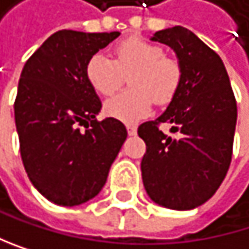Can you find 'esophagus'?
<instances>
[{
	"label": "esophagus",
	"instance_id": "34e87169",
	"mask_svg": "<svg viewBox=\"0 0 249 249\" xmlns=\"http://www.w3.org/2000/svg\"><path fill=\"white\" fill-rule=\"evenodd\" d=\"M126 129H127V133H129L130 136L136 133V126H135V124H127Z\"/></svg>",
	"mask_w": 249,
	"mask_h": 249
}]
</instances>
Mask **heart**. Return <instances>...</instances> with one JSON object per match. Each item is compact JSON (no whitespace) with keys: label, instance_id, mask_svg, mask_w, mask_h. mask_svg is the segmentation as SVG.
Wrapping results in <instances>:
<instances>
[{"label":"heart","instance_id":"1","mask_svg":"<svg viewBox=\"0 0 249 249\" xmlns=\"http://www.w3.org/2000/svg\"><path fill=\"white\" fill-rule=\"evenodd\" d=\"M130 75V90L109 98L104 111L108 117L126 123L144 119L153 107L168 105L178 95L182 84V67L168 57L165 49L138 36H130L114 47V60L95 53L86 64V77L95 92L113 95Z\"/></svg>","mask_w":249,"mask_h":249}]
</instances>
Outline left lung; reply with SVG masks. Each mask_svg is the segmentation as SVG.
I'll use <instances>...</instances> for the list:
<instances>
[{
  "instance_id": "obj_1",
  "label": "left lung",
  "mask_w": 249,
  "mask_h": 249,
  "mask_svg": "<svg viewBox=\"0 0 249 249\" xmlns=\"http://www.w3.org/2000/svg\"><path fill=\"white\" fill-rule=\"evenodd\" d=\"M153 41L174 49L182 84L166 111L138 127L147 151L141 161L150 199L169 209H193L214 196L231 161L238 108L221 57L182 26L157 31ZM171 123L177 139L158 129Z\"/></svg>"
}]
</instances>
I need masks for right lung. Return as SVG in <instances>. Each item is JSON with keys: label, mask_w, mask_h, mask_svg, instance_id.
<instances>
[{"label": "right lung", "mask_w": 249, "mask_h": 249, "mask_svg": "<svg viewBox=\"0 0 249 249\" xmlns=\"http://www.w3.org/2000/svg\"><path fill=\"white\" fill-rule=\"evenodd\" d=\"M119 35L57 31L22 70L15 101L22 161L34 187L56 205L95 197L126 141L122 122L96 120L102 104L86 77L90 56Z\"/></svg>", "instance_id": "1"}]
</instances>
